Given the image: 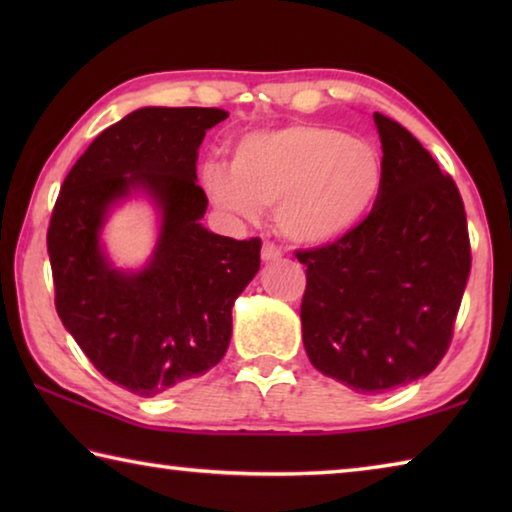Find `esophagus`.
I'll return each mask as SVG.
<instances>
[{"label": "esophagus", "instance_id": "1", "mask_svg": "<svg viewBox=\"0 0 512 512\" xmlns=\"http://www.w3.org/2000/svg\"><path fill=\"white\" fill-rule=\"evenodd\" d=\"M282 257V250L277 248L275 244H271V241H264L262 246V259L264 262H277V259Z\"/></svg>", "mask_w": 512, "mask_h": 512}]
</instances>
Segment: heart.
<instances>
[{
	"mask_svg": "<svg viewBox=\"0 0 512 512\" xmlns=\"http://www.w3.org/2000/svg\"><path fill=\"white\" fill-rule=\"evenodd\" d=\"M381 176L370 144L323 124L250 133L232 149L230 169L203 167L205 192L221 210L253 219L273 205L280 235L305 246L357 228L377 201Z\"/></svg>",
	"mask_w": 512,
	"mask_h": 512,
	"instance_id": "heart-1",
	"label": "heart"
}]
</instances>
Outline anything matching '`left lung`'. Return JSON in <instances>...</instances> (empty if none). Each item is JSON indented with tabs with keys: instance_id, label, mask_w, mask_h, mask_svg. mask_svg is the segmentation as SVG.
Returning a JSON list of instances; mask_svg holds the SVG:
<instances>
[{
	"instance_id": "8db88e82",
	"label": "left lung",
	"mask_w": 512,
	"mask_h": 512,
	"mask_svg": "<svg viewBox=\"0 0 512 512\" xmlns=\"http://www.w3.org/2000/svg\"><path fill=\"white\" fill-rule=\"evenodd\" d=\"M381 189L348 235L296 250L307 266L302 341L323 375L375 395L438 366L454 336L472 253L454 178L375 112Z\"/></svg>"
}]
</instances>
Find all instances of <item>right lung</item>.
Returning a JSON list of instances; mask_svg holds the SVG:
<instances>
[{
    "mask_svg": "<svg viewBox=\"0 0 512 512\" xmlns=\"http://www.w3.org/2000/svg\"><path fill=\"white\" fill-rule=\"evenodd\" d=\"M219 108H142L94 137L56 198L47 230L56 311L103 377L153 397L205 375L232 336V305L259 271L262 239L201 225L196 183L205 133ZM163 210L161 241L140 274L110 269L98 250L102 214L131 188Z\"/></svg>",
    "mask_w": 512,
    "mask_h": 512,
    "instance_id": "add662e5",
    "label": "right lung"
}]
</instances>
